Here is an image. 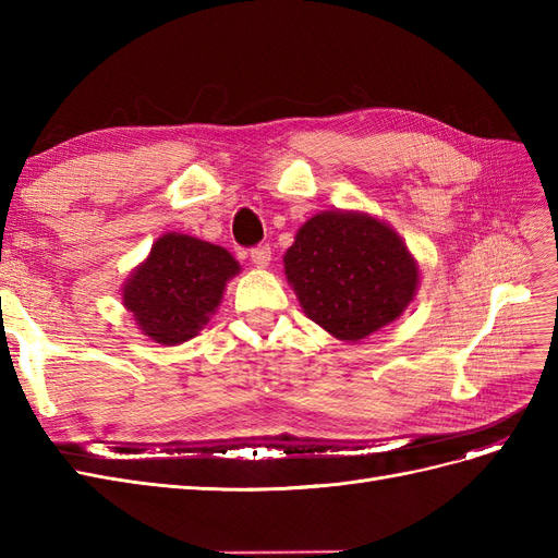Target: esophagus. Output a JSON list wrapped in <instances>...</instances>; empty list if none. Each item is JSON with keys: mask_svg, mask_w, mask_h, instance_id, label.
Wrapping results in <instances>:
<instances>
[{"mask_svg": "<svg viewBox=\"0 0 558 558\" xmlns=\"http://www.w3.org/2000/svg\"><path fill=\"white\" fill-rule=\"evenodd\" d=\"M269 260H272V251H269L267 244H260L256 248H251V263L256 265V267L265 269L269 265Z\"/></svg>", "mask_w": 558, "mask_h": 558, "instance_id": "obj_1", "label": "esophagus"}]
</instances>
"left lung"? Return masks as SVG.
Instances as JSON below:
<instances>
[{
  "label": "left lung",
  "mask_w": 558,
  "mask_h": 558,
  "mask_svg": "<svg viewBox=\"0 0 558 558\" xmlns=\"http://www.w3.org/2000/svg\"><path fill=\"white\" fill-rule=\"evenodd\" d=\"M283 275L307 318L349 344L400 318L421 281L418 263L391 226L344 209L302 223Z\"/></svg>",
  "instance_id": "obj_1"
}]
</instances>
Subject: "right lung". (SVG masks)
Listing matches in <instances>:
<instances>
[{
	"label": "right lung",
	"instance_id": "1",
	"mask_svg": "<svg viewBox=\"0 0 558 558\" xmlns=\"http://www.w3.org/2000/svg\"><path fill=\"white\" fill-rule=\"evenodd\" d=\"M240 263L223 246L165 232L121 286L123 305L148 340L177 347L209 324Z\"/></svg>",
	"mask_w": 558,
	"mask_h": 558
}]
</instances>
